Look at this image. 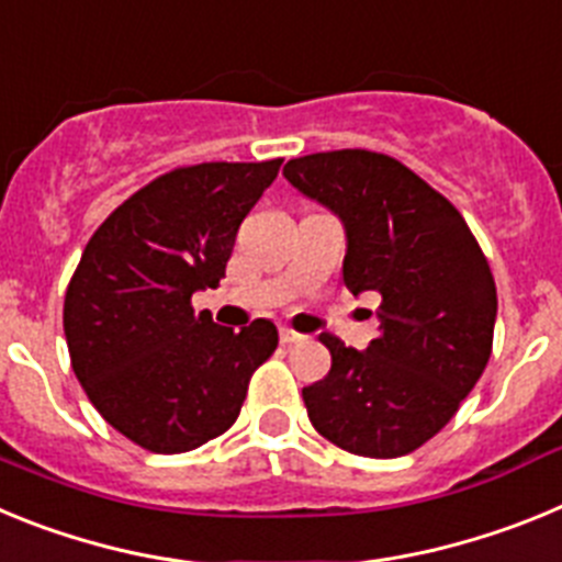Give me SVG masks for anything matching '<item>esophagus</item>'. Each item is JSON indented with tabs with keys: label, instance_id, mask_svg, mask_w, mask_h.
<instances>
[{
	"label": "esophagus",
	"instance_id": "esophagus-1",
	"mask_svg": "<svg viewBox=\"0 0 562 562\" xmlns=\"http://www.w3.org/2000/svg\"><path fill=\"white\" fill-rule=\"evenodd\" d=\"M301 340H306V337L297 335V331H292V329H281V342H284V346H295V342H301Z\"/></svg>",
	"mask_w": 562,
	"mask_h": 562
}]
</instances>
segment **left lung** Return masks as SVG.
<instances>
[{
    "label": "left lung",
    "instance_id": "8db88e82",
    "mask_svg": "<svg viewBox=\"0 0 562 562\" xmlns=\"http://www.w3.org/2000/svg\"><path fill=\"white\" fill-rule=\"evenodd\" d=\"M346 231L342 281L382 297L369 349L321 335L324 380L304 389L310 422L337 448L396 459L439 434L484 374L498 295L461 213L394 157L321 151L284 166Z\"/></svg>",
    "mask_w": 562,
    "mask_h": 562
}]
</instances>
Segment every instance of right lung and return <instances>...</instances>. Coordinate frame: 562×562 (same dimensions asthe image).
Listing matches in <instances>:
<instances>
[{
	"label": "right lung",
	"instance_id": "obj_1",
	"mask_svg": "<svg viewBox=\"0 0 562 562\" xmlns=\"http://www.w3.org/2000/svg\"><path fill=\"white\" fill-rule=\"evenodd\" d=\"M281 160L200 162L128 196L89 238L64 297V335L98 414L151 453H186L236 422L278 329L193 312L225 278L238 225Z\"/></svg>",
	"mask_w": 562,
	"mask_h": 562
}]
</instances>
